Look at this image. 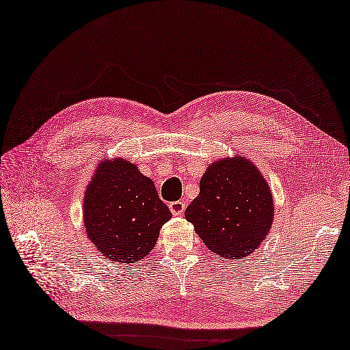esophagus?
<instances>
[{
	"label": "esophagus",
	"mask_w": 350,
	"mask_h": 350,
	"mask_svg": "<svg viewBox=\"0 0 350 350\" xmlns=\"http://www.w3.org/2000/svg\"><path fill=\"white\" fill-rule=\"evenodd\" d=\"M170 211H172L174 216H183V211H185V202L183 201H174V202H170Z\"/></svg>",
	"instance_id": "1"
}]
</instances>
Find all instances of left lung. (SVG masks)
I'll list each match as a JSON object with an SVG mask.
<instances>
[{
    "instance_id": "1",
    "label": "left lung",
    "mask_w": 350,
    "mask_h": 350,
    "mask_svg": "<svg viewBox=\"0 0 350 350\" xmlns=\"http://www.w3.org/2000/svg\"><path fill=\"white\" fill-rule=\"evenodd\" d=\"M185 217L214 254L235 260L265 241L273 221L272 192L252 161L223 158L205 170Z\"/></svg>"
}]
</instances>
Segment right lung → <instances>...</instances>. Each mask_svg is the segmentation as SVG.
Segmentation results:
<instances>
[{
  "label": "right lung",
  "mask_w": 350,
  "mask_h": 350,
  "mask_svg": "<svg viewBox=\"0 0 350 350\" xmlns=\"http://www.w3.org/2000/svg\"><path fill=\"white\" fill-rule=\"evenodd\" d=\"M172 211L154 182L131 161L105 159L84 196V226L97 252L112 262L134 263L155 247Z\"/></svg>",
  "instance_id": "right-lung-1"
}]
</instances>
